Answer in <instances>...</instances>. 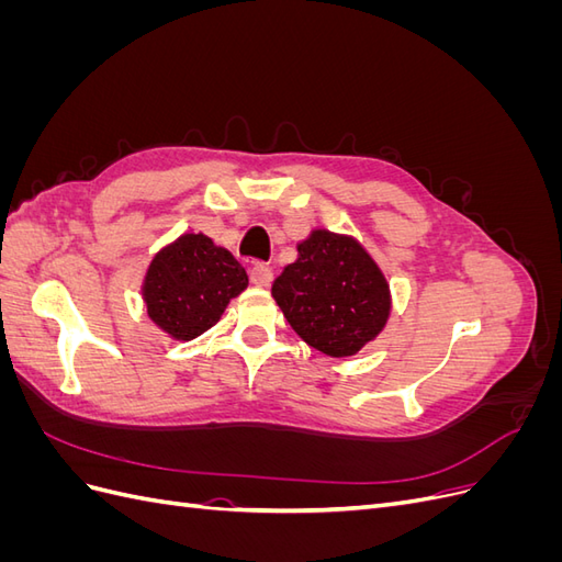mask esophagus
I'll use <instances>...</instances> for the list:
<instances>
[{
    "mask_svg": "<svg viewBox=\"0 0 562 562\" xmlns=\"http://www.w3.org/2000/svg\"><path fill=\"white\" fill-rule=\"evenodd\" d=\"M271 279H274V274H271V269L267 265H252L250 269V281L258 285V288H267L271 283Z\"/></svg>",
    "mask_w": 562,
    "mask_h": 562,
    "instance_id": "1",
    "label": "esophagus"
}]
</instances>
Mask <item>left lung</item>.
<instances>
[{
    "mask_svg": "<svg viewBox=\"0 0 562 562\" xmlns=\"http://www.w3.org/2000/svg\"><path fill=\"white\" fill-rule=\"evenodd\" d=\"M291 328L333 359L359 353L391 314V291L378 262L347 234L312 229L297 260L271 285Z\"/></svg>",
    "mask_w": 562,
    "mask_h": 562,
    "instance_id": "1",
    "label": "left lung"
}]
</instances>
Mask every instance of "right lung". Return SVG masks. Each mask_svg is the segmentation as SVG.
<instances>
[{
  "label": "right lung",
  "instance_id": "right-lung-1",
  "mask_svg": "<svg viewBox=\"0 0 562 562\" xmlns=\"http://www.w3.org/2000/svg\"><path fill=\"white\" fill-rule=\"evenodd\" d=\"M248 288L246 269L206 234H182L151 258L143 281L149 318L173 339L213 328L232 297Z\"/></svg>",
  "mask_w": 562,
  "mask_h": 562
}]
</instances>
